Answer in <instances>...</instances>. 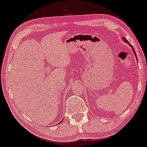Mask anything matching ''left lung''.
Segmentation results:
<instances>
[{
    "instance_id": "obj_1",
    "label": "left lung",
    "mask_w": 147,
    "mask_h": 147,
    "mask_svg": "<svg viewBox=\"0 0 147 147\" xmlns=\"http://www.w3.org/2000/svg\"><path fill=\"white\" fill-rule=\"evenodd\" d=\"M123 39H124V41H125V42H127V43H129L128 42V41L127 40V39H125V38H123ZM132 49H133V51H134V53H135V56H136V57H137V55H136V53H135V50H134V49H133V48L132 47Z\"/></svg>"
}]
</instances>
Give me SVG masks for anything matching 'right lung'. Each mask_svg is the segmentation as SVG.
I'll list each match as a JSON object with an SVG mask.
<instances>
[{
    "label": "right lung",
    "instance_id": "add662e5",
    "mask_svg": "<svg viewBox=\"0 0 147 147\" xmlns=\"http://www.w3.org/2000/svg\"><path fill=\"white\" fill-rule=\"evenodd\" d=\"M61 122H62V121H61V122H60V123H61Z\"/></svg>",
    "mask_w": 147,
    "mask_h": 147
}]
</instances>
